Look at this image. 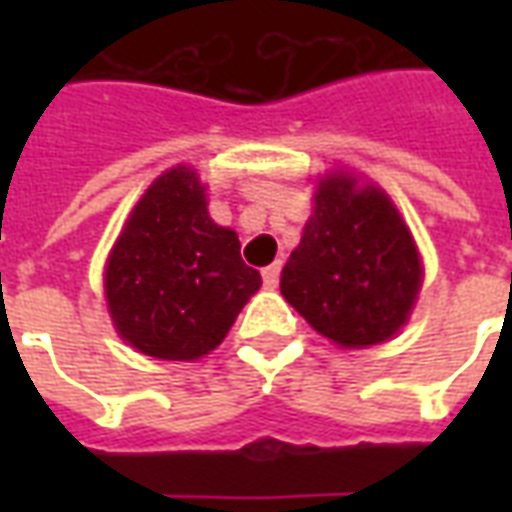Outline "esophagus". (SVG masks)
Segmentation results:
<instances>
[{
    "instance_id": "obj_1",
    "label": "esophagus",
    "mask_w": 512,
    "mask_h": 512,
    "mask_svg": "<svg viewBox=\"0 0 512 512\" xmlns=\"http://www.w3.org/2000/svg\"><path fill=\"white\" fill-rule=\"evenodd\" d=\"M279 271H282V263H271V266L263 268V285L266 288H277V282H279Z\"/></svg>"
}]
</instances>
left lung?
Wrapping results in <instances>:
<instances>
[{"mask_svg": "<svg viewBox=\"0 0 512 512\" xmlns=\"http://www.w3.org/2000/svg\"><path fill=\"white\" fill-rule=\"evenodd\" d=\"M419 279L417 246L384 191L332 175L318 186L315 213L279 290L315 332L365 348L406 323Z\"/></svg>", "mask_w": 512, "mask_h": 512, "instance_id": "8db88e82", "label": "left lung"}]
</instances>
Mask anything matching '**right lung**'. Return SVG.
Wrapping results in <instances>:
<instances>
[{
    "label": "right lung",
    "instance_id": "add662e5",
    "mask_svg": "<svg viewBox=\"0 0 512 512\" xmlns=\"http://www.w3.org/2000/svg\"><path fill=\"white\" fill-rule=\"evenodd\" d=\"M260 288L238 235L208 216L200 178L175 167L147 189L106 263V299L120 337L156 359L208 354Z\"/></svg>",
    "mask_w": 512,
    "mask_h": 512
}]
</instances>
